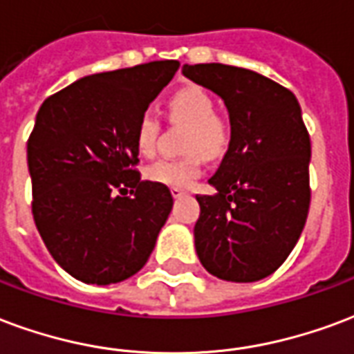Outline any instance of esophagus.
I'll list each match as a JSON object with an SVG mask.
<instances>
[{"label": "esophagus", "instance_id": "1", "mask_svg": "<svg viewBox=\"0 0 354 354\" xmlns=\"http://www.w3.org/2000/svg\"><path fill=\"white\" fill-rule=\"evenodd\" d=\"M170 193H172V197L174 198H180L185 195V191L180 189V187H170Z\"/></svg>", "mask_w": 354, "mask_h": 354}]
</instances>
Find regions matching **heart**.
I'll use <instances>...</instances> for the list:
<instances>
[{
  "label": "heart",
  "mask_w": 354,
  "mask_h": 354,
  "mask_svg": "<svg viewBox=\"0 0 354 354\" xmlns=\"http://www.w3.org/2000/svg\"><path fill=\"white\" fill-rule=\"evenodd\" d=\"M169 116L172 122L191 127L187 138V153H193L187 159H159L146 170V178L150 182L172 187H185L203 172V156L216 159L229 148L230 131L223 120L216 116V103L208 91L197 86H189L176 91L169 101ZM159 118L153 111L142 112L138 120L135 140L140 153H151L156 150L157 135H159Z\"/></svg>",
  "instance_id": "b5f03b06"
}]
</instances>
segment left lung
<instances>
[{"label": "left lung", "instance_id": "1", "mask_svg": "<svg viewBox=\"0 0 354 354\" xmlns=\"http://www.w3.org/2000/svg\"><path fill=\"white\" fill-rule=\"evenodd\" d=\"M223 99L230 142L197 195L198 261L212 276L251 283L276 272L302 234L310 210L311 142L297 97L255 71L223 64L182 67Z\"/></svg>", "mask_w": 354, "mask_h": 354}]
</instances>
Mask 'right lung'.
Wrapping results in <instances>:
<instances>
[{"label":"right lung","instance_id":"obj_1","mask_svg":"<svg viewBox=\"0 0 354 354\" xmlns=\"http://www.w3.org/2000/svg\"><path fill=\"white\" fill-rule=\"evenodd\" d=\"M178 67L165 59L78 78L39 109L28 140L31 210L54 261L78 281L120 283L156 248L172 195L133 169L135 131Z\"/></svg>","mask_w":354,"mask_h":354}]
</instances>
